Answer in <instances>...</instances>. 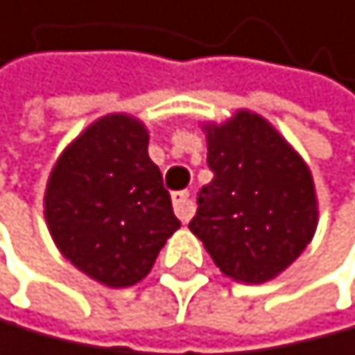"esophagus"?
Segmentation results:
<instances>
[{"instance_id": "1", "label": "esophagus", "mask_w": 355, "mask_h": 355, "mask_svg": "<svg viewBox=\"0 0 355 355\" xmlns=\"http://www.w3.org/2000/svg\"><path fill=\"white\" fill-rule=\"evenodd\" d=\"M172 204H174V210L176 215H179L181 222H190L192 215H195V201L190 199V192H174L172 195Z\"/></svg>"}]
</instances>
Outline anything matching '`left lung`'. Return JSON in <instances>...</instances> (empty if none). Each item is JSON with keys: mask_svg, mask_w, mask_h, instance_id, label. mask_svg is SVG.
I'll return each instance as SVG.
<instances>
[{"mask_svg": "<svg viewBox=\"0 0 355 355\" xmlns=\"http://www.w3.org/2000/svg\"><path fill=\"white\" fill-rule=\"evenodd\" d=\"M215 179L199 192L190 231L220 272L265 283L302 256L320 222L313 172L302 154L249 108L201 122Z\"/></svg>", "mask_w": 355, "mask_h": 355, "instance_id": "obj_1", "label": "left lung"}]
</instances>
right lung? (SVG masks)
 <instances>
[{
	"mask_svg": "<svg viewBox=\"0 0 355 355\" xmlns=\"http://www.w3.org/2000/svg\"><path fill=\"white\" fill-rule=\"evenodd\" d=\"M147 147L138 117L101 115L60 151L44 188L53 245L106 288L140 283L181 226Z\"/></svg>",
	"mask_w": 355,
	"mask_h": 355,
	"instance_id": "1",
	"label": "right lung"
}]
</instances>
